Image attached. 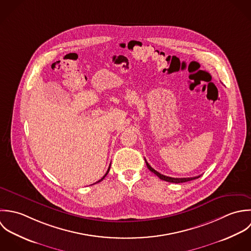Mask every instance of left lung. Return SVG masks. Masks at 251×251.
I'll return each instance as SVG.
<instances>
[{"instance_id":"8db88e82","label":"left lung","mask_w":251,"mask_h":251,"mask_svg":"<svg viewBox=\"0 0 251 251\" xmlns=\"http://www.w3.org/2000/svg\"><path fill=\"white\" fill-rule=\"evenodd\" d=\"M146 163H147V166L149 168V170L151 171L153 174H155L160 179L162 180H165V181H168V182H173V183H181V182H186V181H190V180H193V179H196V178H199L200 176H194V177H182V178H176V177H170V176H164L160 173H158L157 171H155L151 165L147 162L146 160Z\"/></svg>"}]
</instances>
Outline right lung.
<instances>
[{
	"label": "right lung",
	"instance_id": "obj_1",
	"mask_svg": "<svg viewBox=\"0 0 251 251\" xmlns=\"http://www.w3.org/2000/svg\"><path fill=\"white\" fill-rule=\"evenodd\" d=\"M109 169H110V165H109V167H108V169H107V171H106V173H105V175H104V176H102V177H101V178H100V180H98V181H97V182H100V181H101V180H102V179H103V178H104V177H105V176H106V175H107V174H108V172H109ZM97 182H96V183H97Z\"/></svg>",
	"mask_w": 251,
	"mask_h": 251
}]
</instances>
